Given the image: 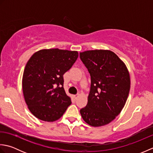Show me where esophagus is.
Returning <instances> with one entry per match:
<instances>
[{"instance_id": "1", "label": "esophagus", "mask_w": 153, "mask_h": 153, "mask_svg": "<svg viewBox=\"0 0 153 153\" xmlns=\"http://www.w3.org/2000/svg\"><path fill=\"white\" fill-rule=\"evenodd\" d=\"M73 97L75 99H76L77 97H78V95H73Z\"/></svg>"}]
</instances>
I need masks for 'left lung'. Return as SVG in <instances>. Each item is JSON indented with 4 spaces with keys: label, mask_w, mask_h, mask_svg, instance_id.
Segmentation results:
<instances>
[{
    "label": "left lung",
    "mask_w": 153,
    "mask_h": 153,
    "mask_svg": "<svg viewBox=\"0 0 153 153\" xmlns=\"http://www.w3.org/2000/svg\"><path fill=\"white\" fill-rule=\"evenodd\" d=\"M80 58L91 76V90L80 114L87 124H108L121 112L130 89V76L125 63L109 50L86 51Z\"/></svg>",
    "instance_id": "obj_1"
}]
</instances>
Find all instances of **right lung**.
Here are the masks:
<instances>
[{
    "label": "right lung",
    "instance_id": "right-lung-1",
    "mask_svg": "<svg viewBox=\"0 0 153 153\" xmlns=\"http://www.w3.org/2000/svg\"><path fill=\"white\" fill-rule=\"evenodd\" d=\"M78 58V52L59 48L35 53L25 65L22 91L32 114L45 122L60 118L71 105L64 89L63 75Z\"/></svg>",
    "mask_w": 153,
    "mask_h": 153
}]
</instances>
